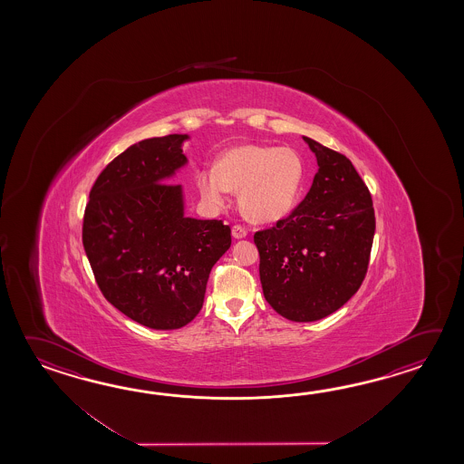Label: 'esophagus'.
Here are the masks:
<instances>
[{
    "instance_id": "obj_1",
    "label": "esophagus",
    "mask_w": 464,
    "mask_h": 464,
    "mask_svg": "<svg viewBox=\"0 0 464 464\" xmlns=\"http://www.w3.org/2000/svg\"><path fill=\"white\" fill-rule=\"evenodd\" d=\"M232 237L234 238H244V237H246V228L244 226H234L232 227Z\"/></svg>"
}]
</instances>
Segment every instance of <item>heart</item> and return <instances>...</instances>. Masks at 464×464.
Listing matches in <instances>:
<instances>
[{
  "label": "heart",
  "instance_id": "heart-1",
  "mask_svg": "<svg viewBox=\"0 0 464 464\" xmlns=\"http://www.w3.org/2000/svg\"><path fill=\"white\" fill-rule=\"evenodd\" d=\"M305 180L304 159L292 148L242 144L218 158L214 170L198 176L200 192L220 204L226 192L238 194L242 216L254 224L286 218Z\"/></svg>",
  "mask_w": 464,
  "mask_h": 464
}]
</instances>
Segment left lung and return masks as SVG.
Wrapping results in <instances>:
<instances>
[{"mask_svg": "<svg viewBox=\"0 0 464 464\" xmlns=\"http://www.w3.org/2000/svg\"><path fill=\"white\" fill-rule=\"evenodd\" d=\"M318 172L305 198L256 232L264 296L278 315L316 322L355 295L375 236L373 200L352 160L305 138Z\"/></svg>", "mask_w": 464, "mask_h": 464, "instance_id": "obj_1", "label": "left lung"}]
</instances>
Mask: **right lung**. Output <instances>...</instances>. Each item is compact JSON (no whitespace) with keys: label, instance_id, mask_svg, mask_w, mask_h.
I'll return each instance as SVG.
<instances>
[{"label":"right lung","instance_id":"add662e5","mask_svg":"<svg viewBox=\"0 0 464 464\" xmlns=\"http://www.w3.org/2000/svg\"><path fill=\"white\" fill-rule=\"evenodd\" d=\"M188 134L139 140L111 160L89 192L82 246L111 305L140 325L178 330L198 316L208 274L230 246L222 220L184 216Z\"/></svg>","mask_w":464,"mask_h":464}]
</instances>
